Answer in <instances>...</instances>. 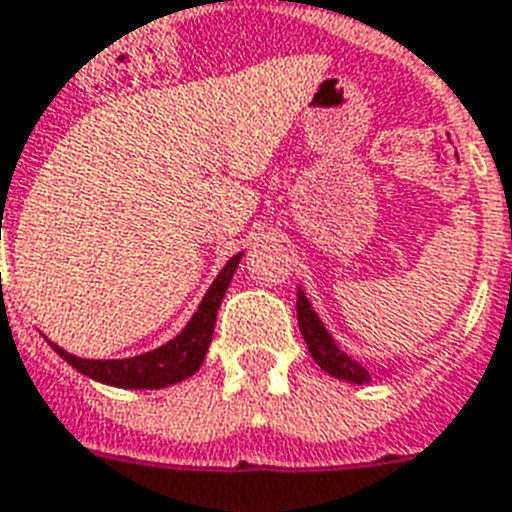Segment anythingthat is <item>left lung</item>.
<instances>
[{
    "label": "left lung",
    "mask_w": 512,
    "mask_h": 512,
    "mask_svg": "<svg viewBox=\"0 0 512 512\" xmlns=\"http://www.w3.org/2000/svg\"><path fill=\"white\" fill-rule=\"evenodd\" d=\"M296 315H299V331L304 336L307 347H310V355L326 374L336 376V379H344V382L350 384L371 382L374 371L366 363L350 358L347 350L336 344V339L328 334V328L323 326V320L318 318L312 301L307 299V293L301 291V288L296 293Z\"/></svg>",
    "instance_id": "obj_1"
}]
</instances>
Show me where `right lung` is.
Here are the masks:
<instances>
[{
	"mask_svg": "<svg viewBox=\"0 0 512 512\" xmlns=\"http://www.w3.org/2000/svg\"><path fill=\"white\" fill-rule=\"evenodd\" d=\"M240 259H243V253H235L224 264V269L216 275L208 293L202 296L200 307L192 315V320L186 323L184 331L176 339H170L168 344L157 347V350L122 360H87L71 355V352H66L63 347L50 342V339H47V344L71 368H77L79 374L90 376L95 382L112 384V387H125V390H160V387L184 382V379H189L202 366L205 352L211 347L221 299H224V293H227L229 283H232V275H235Z\"/></svg>",
	"mask_w": 512,
	"mask_h": 512,
	"instance_id": "right-lung-1",
	"label": "right lung"
}]
</instances>
